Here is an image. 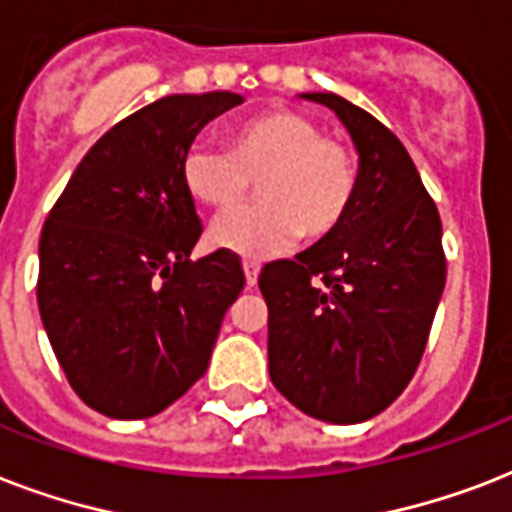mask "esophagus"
<instances>
[{"label": "esophagus", "instance_id": "esophagus-1", "mask_svg": "<svg viewBox=\"0 0 512 512\" xmlns=\"http://www.w3.org/2000/svg\"><path fill=\"white\" fill-rule=\"evenodd\" d=\"M241 268H244V276H247V287H255L257 276H260V263H255V260H244Z\"/></svg>", "mask_w": 512, "mask_h": 512}]
</instances>
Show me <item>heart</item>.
Wrapping results in <instances>:
<instances>
[{
    "mask_svg": "<svg viewBox=\"0 0 512 512\" xmlns=\"http://www.w3.org/2000/svg\"><path fill=\"white\" fill-rule=\"evenodd\" d=\"M188 199L215 212L236 209L255 183L257 207L212 225L209 241L244 257H268L324 241L345 223L358 188L356 156L295 108H265L225 130V154L193 146L180 162Z\"/></svg>",
    "mask_w": 512,
    "mask_h": 512,
    "instance_id": "obj_1",
    "label": "heart"
}]
</instances>
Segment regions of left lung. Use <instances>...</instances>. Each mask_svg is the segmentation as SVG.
Masks as SVG:
<instances>
[{
    "label": "left lung",
    "mask_w": 512,
    "mask_h": 512,
    "mask_svg": "<svg viewBox=\"0 0 512 512\" xmlns=\"http://www.w3.org/2000/svg\"><path fill=\"white\" fill-rule=\"evenodd\" d=\"M332 108L358 151L345 223L295 260L260 273L268 303V372L316 420L353 425L396 401L417 372L444 292L441 217L393 132L335 92Z\"/></svg>",
    "instance_id": "left-lung-1"
}]
</instances>
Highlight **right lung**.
Wrapping results in <instances>:
<instances>
[{"instance_id":"add662e5","label":"right lung","mask_w":512,"mask_h":512,"mask_svg":"<svg viewBox=\"0 0 512 512\" xmlns=\"http://www.w3.org/2000/svg\"><path fill=\"white\" fill-rule=\"evenodd\" d=\"M236 92L167 95L87 151L47 215L36 303L84 404L143 420L207 372L225 311L244 289L228 249L193 263L201 236L180 162Z\"/></svg>"}]
</instances>
